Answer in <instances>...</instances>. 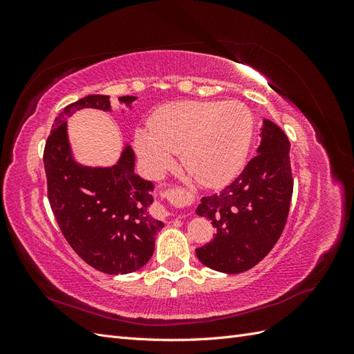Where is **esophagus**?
<instances>
[{
    "instance_id": "esophagus-1",
    "label": "esophagus",
    "mask_w": 354,
    "mask_h": 354,
    "mask_svg": "<svg viewBox=\"0 0 354 354\" xmlns=\"http://www.w3.org/2000/svg\"><path fill=\"white\" fill-rule=\"evenodd\" d=\"M181 194H183V192H180V190H171V192H168V194L167 195H181ZM158 211H160V212H162L164 214V216H169V212L168 211H165V208L164 207H158Z\"/></svg>"
}]
</instances>
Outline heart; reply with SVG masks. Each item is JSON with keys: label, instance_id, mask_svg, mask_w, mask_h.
<instances>
[{"label": "heart", "instance_id": "obj_1", "mask_svg": "<svg viewBox=\"0 0 354 354\" xmlns=\"http://www.w3.org/2000/svg\"><path fill=\"white\" fill-rule=\"evenodd\" d=\"M252 128V115L241 102H176L152 113L149 130L136 131L134 145L151 176L164 173L178 152L192 177L217 187L243 167Z\"/></svg>", "mask_w": 354, "mask_h": 354}]
</instances>
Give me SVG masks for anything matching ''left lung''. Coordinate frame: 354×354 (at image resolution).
<instances>
[{"instance_id": "left-lung-1", "label": "left lung", "mask_w": 354, "mask_h": 354, "mask_svg": "<svg viewBox=\"0 0 354 354\" xmlns=\"http://www.w3.org/2000/svg\"><path fill=\"white\" fill-rule=\"evenodd\" d=\"M261 143L239 177L220 194L203 196L196 208L217 229L214 239L196 248L212 270L242 273L259 264L281 238L291 205L294 180L286 134L263 121Z\"/></svg>"}]
</instances>
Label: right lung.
I'll use <instances>...</instances> for the list:
<instances>
[{"label":"right lung","mask_w":354,"mask_h":354,"mask_svg":"<svg viewBox=\"0 0 354 354\" xmlns=\"http://www.w3.org/2000/svg\"><path fill=\"white\" fill-rule=\"evenodd\" d=\"M137 97L122 95L127 108ZM111 111L109 95L91 94L56 118L44 149L48 201L72 250L95 270L127 274L142 269L155 251L164 223L149 212L152 181L134 173V152L125 146L112 167H87L72 155L68 118L80 109Z\"/></svg>","instance_id":"obj_1"}]
</instances>
